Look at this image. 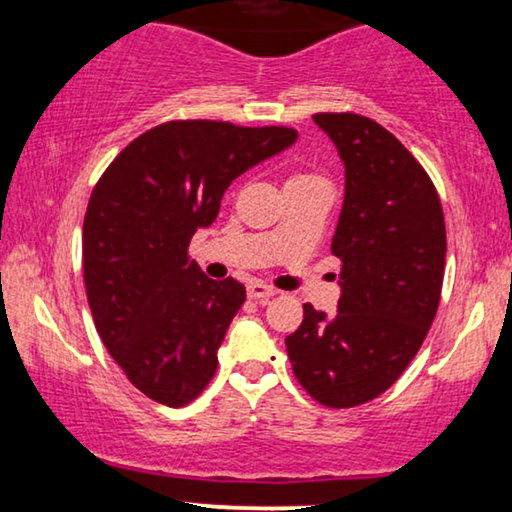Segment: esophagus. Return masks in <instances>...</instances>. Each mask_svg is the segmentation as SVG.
Segmentation results:
<instances>
[{
    "label": "esophagus",
    "instance_id": "obj_1",
    "mask_svg": "<svg viewBox=\"0 0 512 512\" xmlns=\"http://www.w3.org/2000/svg\"><path fill=\"white\" fill-rule=\"evenodd\" d=\"M247 293L251 300H258V303H268L272 296H277V289H272L268 284H261V282H251L247 286Z\"/></svg>",
    "mask_w": 512,
    "mask_h": 512
}]
</instances>
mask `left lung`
Listing matches in <instances>:
<instances>
[{"instance_id":"8db88e82","label":"left lung","mask_w":512,"mask_h":512,"mask_svg":"<svg viewBox=\"0 0 512 512\" xmlns=\"http://www.w3.org/2000/svg\"><path fill=\"white\" fill-rule=\"evenodd\" d=\"M345 165L331 251L342 261L338 314L307 303L286 338L298 382L328 408H354L394 384L422 347L440 303L445 219L415 156L359 114H317Z\"/></svg>"}]
</instances>
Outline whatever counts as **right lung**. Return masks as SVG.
<instances>
[{"label":"right lung","mask_w":512,"mask_h":512,"mask_svg":"<svg viewBox=\"0 0 512 512\" xmlns=\"http://www.w3.org/2000/svg\"><path fill=\"white\" fill-rule=\"evenodd\" d=\"M291 128L172 121L139 135L107 167L83 221V279L95 328L153 401L181 408L216 373L244 303L233 277L216 282L188 261L233 179L291 144Z\"/></svg>","instance_id":"1"}]
</instances>
